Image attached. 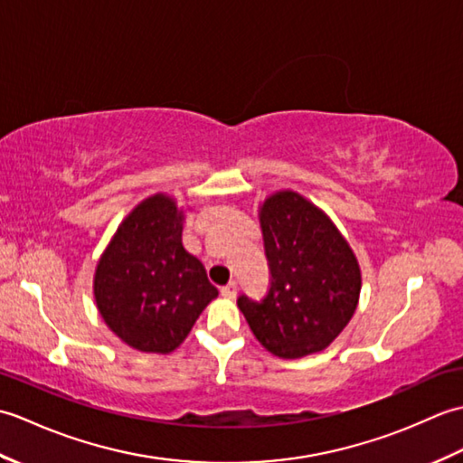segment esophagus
<instances>
[{"label":"esophagus","mask_w":463,"mask_h":463,"mask_svg":"<svg viewBox=\"0 0 463 463\" xmlns=\"http://www.w3.org/2000/svg\"><path fill=\"white\" fill-rule=\"evenodd\" d=\"M221 294L224 298H234L237 297V282H229L226 287L221 288Z\"/></svg>","instance_id":"esophagus-1"}]
</instances>
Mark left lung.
Masks as SVG:
<instances>
[{
  "mask_svg": "<svg viewBox=\"0 0 463 463\" xmlns=\"http://www.w3.org/2000/svg\"><path fill=\"white\" fill-rule=\"evenodd\" d=\"M260 226L270 287L260 300L241 294L239 308L274 356L320 352L356 310L362 287L356 257L328 216L297 193L264 201Z\"/></svg>",
  "mask_w": 463,
  "mask_h": 463,
  "instance_id": "1",
  "label": "left lung"
}]
</instances>
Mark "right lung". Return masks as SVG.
Wrapping results in <instances>:
<instances>
[{
  "label": "right lung",
  "instance_id": "1",
  "mask_svg": "<svg viewBox=\"0 0 463 463\" xmlns=\"http://www.w3.org/2000/svg\"><path fill=\"white\" fill-rule=\"evenodd\" d=\"M181 234L183 213L169 196L155 194L127 216L97 264L103 320L141 352L175 350L219 294Z\"/></svg>",
  "mask_w": 463,
  "mask_h": 463
}]
</instances>
